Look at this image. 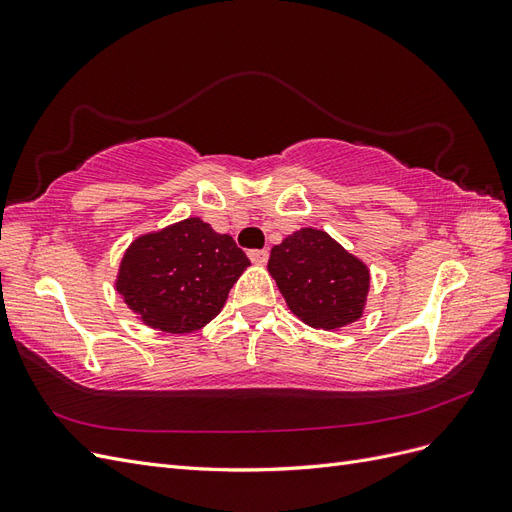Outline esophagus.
I'll use <instances>...</instances> for the list:
<instances>
[{"instance_id": "obj_1", "label": "esophagus", "mask_w": 512, "mask_h": 512, "mask_svg": "<svg viewBox=\"0 0 512 512\" xmlns=\"http://www.w3.org/2000/svg\"><path fill=\"white\" fill-rule=\"evenodd\" d=\"M247 256H250V260L254 262V265H265V262L269 260V252L267 250H250V252H247Z\"/></svg>"}]
</instances>
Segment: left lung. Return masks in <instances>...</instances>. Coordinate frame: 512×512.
Returning a JSON list of instances; mask_svg holds the SVG:
<instances>
[{
	"instance_id": "1",
	"label": "left lung",
	"mask_w": 512,
	"mask_h": 512,
	"mask_svg": "<svg viewBox=\"0 0 512 512\" xmlns=\"http://www.w3.org/2000/svg\"><path fill=\"white\" fill-rule=\"evenodd\" d=\"M290 312L314 329H342L363 316L369 269L324 230L301 228L275 245L267 265Z\"/></svg>"
}]
</instances>
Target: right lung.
<instances>
[{
  "mask_svg": "<svg viewBox=\"0 0 512 512\" xmlns=\"http://www.w3.org/2000/svg\"><path fill=\"white\" fill-rule=\"evenodd\" d=\"M250 258L230 235L200 218L170 224L132 241L115 288L151 329L192 333L222 312Z\"/></svg>",
  "mask_w": 512,
  "mask_h": 512,
  "instance_id": "1",
  "label": "right lung"
}]
</instances>
